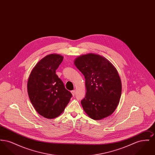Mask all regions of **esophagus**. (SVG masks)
Masks as SVG:
<instances>
[{
	"label": "esophagus",
	"instance_id": "34e87169",
	"mask_svg": "<svg viewBox=\"0 0 155 155\" xmlns=\"http://www.w3.org/2000/svg\"><path fill=\"white\" fill-rule=\"evenodd\" d=\"M71 94H72V95H73V96H75V90L71 91Z\"/></svg>",
	"mask_w": 155,
	"mask_h": 155
}]
</instances>
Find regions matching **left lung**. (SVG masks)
<instances>
[{"instance_id": "left-lung-1", "label": "left lung", "mask_w": 155, "mask_h": 155, "mask_svg": "<svg viewBox=\"0 0 155 155\" xmlns=\"http://www.w3.org/2000/svg\"><path fill=\"white\" fill-rule=\"evenodd\" d=\"M74 64L85 78L86 95L81 103L90 118L100 120L115 111L121 95V81L110 61L95 53L82 54Z\"/></svg>"}]
</instances>
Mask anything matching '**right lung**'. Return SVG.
<instances>
[{"instance_id":"right-lung-1","label":"right lung","mask_w":155,"mask_h":155,"mask_svg":"<svg viewBox=\"0 0 155 155\" xmlns=\"http://www.w3.org/2000/svg\"><path fill=\"white\" fill-rule=\"evenodd\" d=\"M63 60V56L59 54L46 56L33 68L28 80L30 101L37 113L45 118L60 116L72 96L56 74Z\"/></svg>"}]
</instances>
